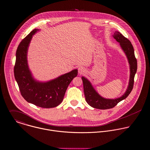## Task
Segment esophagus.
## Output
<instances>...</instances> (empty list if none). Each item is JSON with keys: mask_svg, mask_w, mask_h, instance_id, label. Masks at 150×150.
I'll list each match as a JSON object with an SVG mask.
<instances>
[{"mask_svg": "<svg viewBox=\"0 0 150 150\" xmlns=\"http://www.w3.org/2000/svg\"><path fill=\"white\" fill-rule=\"evenodd\" d=\"M85 71H86V69L83 67H79L78 68V73H79V74H80V75L83 74L85 72Z\"/></svg>", "mask_w": 150, "mask_h": 150, "instance_id": "esophagus-1", "label": "esophagus"}]
</instances>
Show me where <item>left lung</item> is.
<instances>
[{
  "label": "left lung",
  "mask_w": 150,
  "mask_h": 150,
  "mask_svg": "<svg viewBox=\"0 0 150 150\" xmlns=\"http://www.w3.org/2000/svg\"><path fill=\"white\" fill-rule=\"evenodd\" d=\"M112 36L118 42L120 43V46L128 60L130 67L129 85L125 93L120 97L114 99L105 98L101 96L96 91L91 82L86 78L82 76V79L83 81L84 94L86 102L91 107L100 110L112 108L129 95L133 88L134 78L137 68V60L134 56V49L130 40L122 35L118 31H115Z\"/></svg>",
  "instance_id": "1"
}]
</instances>
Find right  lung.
<instances>
[{
  "label": "right lung",
  "mask_w": 150,
  "mask_h": 150,
  "mask_svg": "<svg viewBox=\"0 0 150 150\" xmlns=\"http://www.w3.org/2000/svg\"><path fill=\"white\" fill-rule=\"evenodd\" d=\"M39 30L34 29L20 42L16 51L14 77L24 98L42 108L58 106L62 101L67 88L78 75V69L47 82H40L32 76L28 64L27 53L32 36Z\"/></svg>",
  "instance_id": "add662e5"
}]
</instances>
